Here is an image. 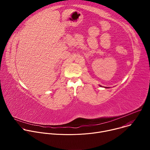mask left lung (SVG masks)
Returning a JSON list of instances; mask_svg holds the SVG:
<instances>
[{"instance_id":"obj_1","label":"left lung","mask_w":150,"mask_h":150,"mask_svg":"<svg viewBox=\"0 0 150 150\" xmlns=\"http://www.w3.org/2000/svg\"><path fill=\"white\" fill-rule=\"evenodd\" d=\"M100 87H102V86H101V85H100ZM104 88H110V87H104Z\"/></svg>"}]
</instances>
